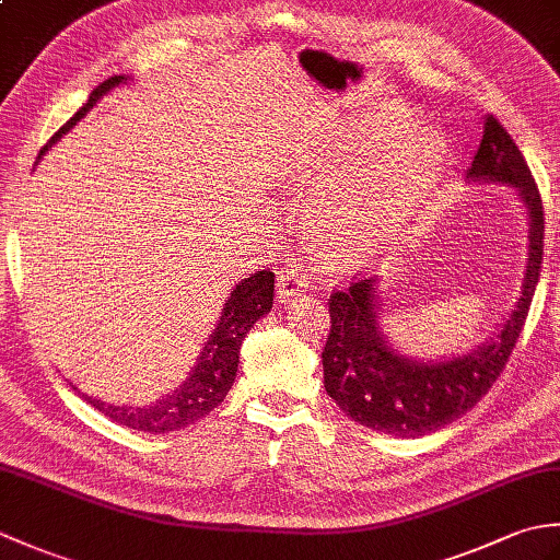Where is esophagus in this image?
<instances>
[{"label": "esophagus", "instance_id": "34e87169", "mask_svg": "<svg viewBox=\"0 0 560 560\" xmlns=\"http://www.w3.org/2000/svg\"><path fill=\"white\" fill-rule=\"evenodd\" d=\"M305 287H307V277H305L303 267L299 265V261H291V265H287V269L279 273L277 295L281 301H287V299H291V295H299Z\"/></svg>", "mask_w": 560, "mask_h": 560}]
</instances>
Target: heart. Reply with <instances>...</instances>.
Returning <instances> with one entry per match:
<instances>
[{"mask_svg":"<svg viewBox=\"0 0 560 560\" xmlns=\"http://www.w3.org/2000/svg\"><path fill=\"white\" fill-rule=\"evenodd\" d=\"M397 105L365 113L347 135L307 171L311 187H331L351 167L363 164L319 209L315 223L341 247H361L385 233L438 180L445 165V141L435 129L411 127Z\"/></svg>","mask_w":560,"mask_h":560,"instance_id":"heart-1","label":"heart"}]
</instances>
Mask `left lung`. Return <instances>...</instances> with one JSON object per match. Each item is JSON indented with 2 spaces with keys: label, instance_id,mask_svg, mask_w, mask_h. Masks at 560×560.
I'll return each instance as SVG.
<instances>
[{
  "label": "left lung",
  "instance_id": "obj_1",
  "mask_svg": "<svg viewBox=\"0 0 560 560\" xmlns=\"http://www.w3.org/2000/svg\"><path fill=\"white\" fill-rule=\"evenodd\" d=\"M471 180L513 185L529 211V265L522 295L489 347L445 363H413L392 351L377 329L373 279L355 277L329 295V337L323 349L325 389L361 425L399 438L433 433L477 407L501 377L537 289L544 255V207L522 151L493 115L486 117Z\"/></svg>",
  "mask_w": 560,
  "mask_h": 560
}]
</instances>
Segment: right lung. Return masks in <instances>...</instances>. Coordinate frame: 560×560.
Instances as JSON below:
<instances>
[{
  "label": "right lung",
  "mask_w": 560,
  "mask_h": 560,
  "mask_svg": "<svg viewBox=\"0 0 560 560\" xmlns=\"http://www.w3.org/2000/svg\"><path fill=\"white\" fill-rule=\"evenodd\" d=\"M122 81L125 77H110L105 79L101 86L93 89L89 101L81 105L77 115L71 117L67 125L57 129L52 139L47 141V147H52L59 137L69 132V129L74 127L81 117L93 108V105H96L101 96H105V93ZM271 301H273V271L261 269L253 273L249 279H243L237 283L229 303L223 307L217 329H213L205 351L199 355L195 373L187 377V383L180 385V389H175L173 395L151 404V407H144V409L110 407V404H105L101 399H91V397H83V399H86L93 409H98L101 413L108 416L110 421L135 428V431L156 435V433H171V431H180V428L192 425L195 421L205 419L209 411L217 409L225 399V395H229L237 373L241 343L249 331V327H253L261 315L269 313Z\"/></svg>",
  "instance_id": "obj_1"
}]
</instances>
